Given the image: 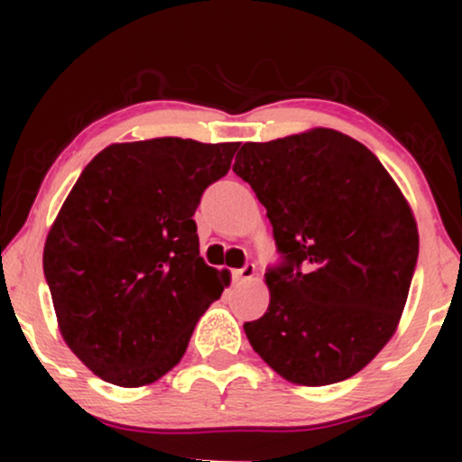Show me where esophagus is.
<instances>
[{"label": "esophagus", "instance_id": "34e87169", "mask_svg": "<svg viewBox=\"0 0 462 462\" xmlns=\"http://www.w3.org/2000/svg\"><path fill=\"white\" fill-rule=\"evenodd\" d=\"M254 275H256V264H254V263L243 264L241 269H236V272H235L236 280H254Z\"/></svg>", "mask_w": 462, "mask_h": 462}]
</instances>
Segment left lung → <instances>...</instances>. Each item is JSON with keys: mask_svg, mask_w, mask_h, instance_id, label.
Wrapping results in <instances>:
<instances>
[{"mask_svg": "<svg viewBox=\"0 0 462 462\" xmlns=\"http://www.w3.org/2000/svg\"><path fill=\"white\" fill-rule=\"evenodd\" d=\"M232 171L267 208L284 258L264 273L267 312L243 323L254 352L293 384L352 378L404 312L419 254L406 198L363 143L330 128L245 143Z\"/></svg>", "mask_w": 462, "mask_h": 462, "instance_id": "obj_1", "label": "left lung"}]
</instances>
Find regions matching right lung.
<instances>
[{"label":"right lung","mask_w":462,"mask_h":462,"mask_svg":"<svg viewBox=\"0 0 462 462\" xmlns=\"http://www.w3.org/2000/svg\"><path fill=\"white\" fill-rule=\"evenodd\" d=\"M238 143H113L79 173L50 227L43 269L58 328L106 383H156L187 352L230 273L199 256L193 215Z\"/></svg>","instance_id":"1"}]
</instances>
